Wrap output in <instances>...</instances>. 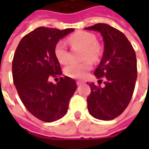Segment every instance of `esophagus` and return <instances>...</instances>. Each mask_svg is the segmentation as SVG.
Instances as JSON below:
<instances>
[{
  "label": "esophagus",
  "instance_id": "34e87169",
  "mask_svg": "<svg viewBox=\"0 0 149 149\" xmlns=\"http://www.w3.org/2000/svg\"><path fill=\"white\" fill-rule=\"evenodd\" d=\"M83 83H84V81H77V84L78 85H80V84H83Z\"/></svg>",
  "mask_w": 149,
  "mask_h": 149
}]
</instances>
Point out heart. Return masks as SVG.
Wrapping results in <instances>:
<instances>
[{"instance_id":"obj_1","label":"heart","mask_w":149,"mask_h":149,"mask_svg":"<svg viewBox=\"0 0 149 149\" xmlns=\"http://www.w3.org/2000/svg\"><path fill=\"white\" fill-rule=\"evenodd\" d=\"M68 41L73 46L83 48L81 57L84 61L72 62L65 68V73L72 78H83L87 72L93 68V61H99L103 53V46L97 41L96 35L86 31H79L68 37ZM54 55L61 64H66L69 60V52L65 44L61 40L54 46Z\"/></svg>"}]
</instances>
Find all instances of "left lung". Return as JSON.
Here are the masks:
<instances>
[{"mask_svg": "<svg viewBox=\"0 0 149 149\" xmlns=\"http://www.w3.org/2000/svg\"><path fill=\"white\" fill-rule=\"evenodd\" d=\"M86 30L100 32L104 42L103 57L94 75L102 82L89 83L88 109L95 118L111 120L127 108L134 92L137 77L136 57L133 47L122 32L107 24H96Z\"/></svg>", "mask_w": 149, "mask_h": 149, "instance_id": "8db88e82", "label": "left lung"}]
</instances>
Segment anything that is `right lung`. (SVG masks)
<instances>
[{
  "label": "right lung",
  "instance_id": "add662e5",
  "mask_svg": "<svg viewBox=\"0 0 149 149\" xmlns=\"http://www.w3.org/2000/svg\"><path fill=\"white\" fill-rule=\"evenodd\" d=\"M73 30L37 28L21 39L14 53L12 72L18 95L28 111L42 121L52 122L63 117L77 87L68 77H60L56 85L48 81L62 74L54 46Z\"/></svg>",
  "mask_w": 149,
  "mask_h": 149
}]
</instances>
